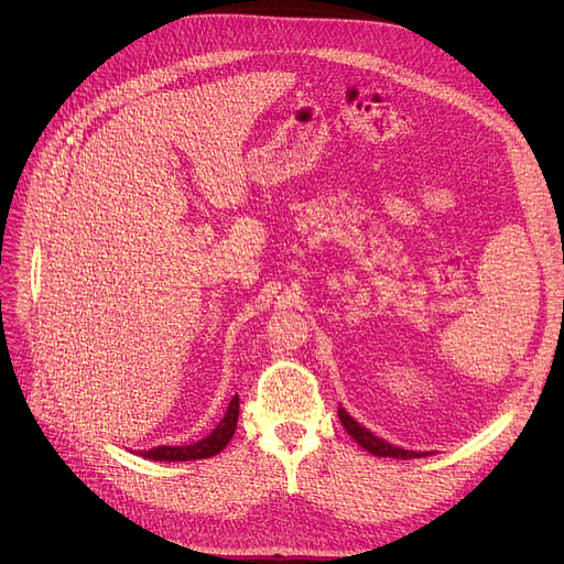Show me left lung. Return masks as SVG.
I'll list each match as a JSON object with an SVG mask.
<instances>
[{"label":"left lung","mask_w":564,"mask_h":564,"mask_svg":"<svg viewBox=\"0 0 564 564\" xmlns=\"http://www.w3.org/2000/svg\"><path fill=\"white\" fill-rule=\"evenodd\" d=\"M339 420L344 424V429L348 431V435L352 440H357L359 446H364L368 453L377 455V457H394V459H411V457H426L429 453H417V451H406V448H399L392 446L383 440H379L377 435H372L368 429H364L359 422H355L344 409H339Z\"/></svg>","instance_id":"obj_1"}]
</instances>
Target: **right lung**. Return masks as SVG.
Here are the masks:
<instances>
[{
  "mask_svg": "<svg viewBox=\"0 0 564 564\" xmlns=\"http://www.w3.org/2000/svg\"><path fill=\"white\" fill-rule=\"evenodd\" d=\"M236 422H238V394L231 397L225 417L205 440L187 444V446H155L151 451H142V457H149L155 462H189V459L212 457L229 444V440L236 431Z\"/></svg>",
  "mask_w": 564,
  "mask_h": 564,
  "instance_id": "right-lung-1",
  "label": "right lung"
}]
</instances>
